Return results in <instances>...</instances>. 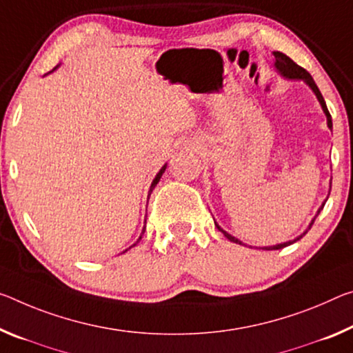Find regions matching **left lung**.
Listing matches in <instances>:
<instances>
[{"label":"left lung","mask_w":353,"mask_h":353,"mask_svg":"<svg viewBox=\"0 0 353 353\" xmlns=\"http://www.w3.org/2000/svg\"><path fill=\"white\" fill-rule=\"evenodd\" d=\"M273 56H275V67H276V70L279 72V74H281L283 77H286V78H290V80H303L307 86H310L311 89H312V92L316 94V97H317V100H319V103H321V106H322V110H323V113H325V116H327V125H328V128L330 130H332L333 128V122H332V116H330V113H328V108H327V105H325V100H323V97H322V94H321V91H319V88H317V85L314 83V80H312V77L307 74V70H305L303 67H300L299 64H295L292 59L289 58V56H286L284 53H281V52H273ZM323 205L325 204H322V207L321 209L317 210V215L321 214V210L323 209ZM316 215V216H317ZM316 216L312 218V221L310 223V226H307V229H311V226L314 225V220H316ZM215 226L218 228V231H221L223 234H225V237L228 239V240H231V242H234V243H239V245H243L242 242H240L239 239H236V237H232L231 234H228L226 231H223V229L216 225L215 223ZM307 229L306 231L301 234V236H299L297 239H294V240H289V242H284V243H278V245H273V247H264L262 250H281V248H284V247H288V245H290V243H294V242H297V240H300L301 237L305 236V234L307 232Z\"/></svg>","instance_id":"1"}]
</instances>
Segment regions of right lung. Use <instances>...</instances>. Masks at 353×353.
<instances>
[{
    "instance_id": "1",
    "label": "right lung",
    "mask_w": 353,
    "mask_h": 353,
    "mask_svg": "<svg viewBox=\"0 0 353 353\" xmlns=\"http://www.w3.org/2000/svg\"><path fill=\"white\" fill-rule=\"evenodd\" d=\"M165 170H166V165H165L163 168H161V170L159 171V174H157V176H155V179H154V181H152V183H150V190H149V194H148V201H149V196H150V193H152V190L155 188V185H157V183H159V181H160V177H161V176H163V172H165ZM144 229H146V228H143V234H144ZM139 240H141V236H139V239L137 240V243L139 242ZM137 243H133V245H132V247H135V245H137ZM132 247H130V248H132ZM130 248H128V250H130ZM125 251H127V250H125Z\"/></svg>"
}]
</instances>
